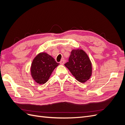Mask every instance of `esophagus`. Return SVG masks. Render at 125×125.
Masks as SVG:
<instances>
[{
	"label": "esophagus",
	"mask_w": 125,
	"mask_h": 125,
	"mask_svg": "<svg viewBox=\"0 0 125 125\" xmlns=\"http://www.w3.org/2000/svg\"><path fill=\"white\" fill-rule=\"evenodd\" d=\"M65 60L64 59H62V60L60 62V65H63L64 63H65Z\"/></svg>",
	"instance_id": "obj_1"
}]
</instances>
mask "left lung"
Returning <instances> with one entry per match:
<instances>
[{
	"label": "left lung",
	"mask_w": 125,
	"mask_h": 125,
	"mask_svg": "<svg viewBox=\"0 0 125 125\" xmlns=\"http://www.w3.org/2000/svg\"><path fill=\"white\" fill-rule=\"evenodd\" d=\"M65 66L75 79L81 83L86 82L92 74L91 62L86 52L80 48L72 50L69 62Z\"/></svg>",
	"instance_id": "8db88e82"
}]
</instances>
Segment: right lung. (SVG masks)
<instances>
[{
	"label": "right lung",
	"instance_id": "right-lung-1",
	"mask_svg": "<svg viewBox=\"0 0 125 125\" xmlns=\"http://www.w3.org/2000/svg\"><path fill=\"white\" fill-rule=\"evenodd\" d=\"M59 65L52 56L45 52H40L33 59L31 64L30 71L32 78L37 83L44 84Z\"/></svg>",
	"mask_w": 125,
	"mask_h": 125
}]
</instances>
